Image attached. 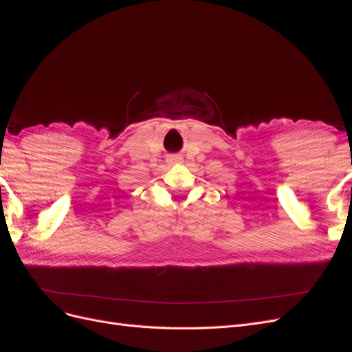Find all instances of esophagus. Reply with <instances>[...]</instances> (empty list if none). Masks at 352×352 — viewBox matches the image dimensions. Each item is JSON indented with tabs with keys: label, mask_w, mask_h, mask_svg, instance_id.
<instances>
[{
	"label": "esophagus",
	"mask_w": 352,
	"mask_h": 352,
	"mask_svg": "<svg viewBox=\"0 0 352 352\" xmlns=\"http://www.w3.org/2000/svg\"><path fill=\"white\" fill-rule=\"evenodd\" d=\"M169 160H170V162H173V164H174V162H178L179 159H178V157H170Z\"/></svg>",
	"instance_id": "1"
}]
</instances>
